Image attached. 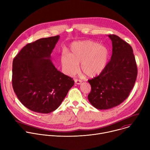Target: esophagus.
Returning a JSON list of instances; mask_svg holds the SVG:
<instances>
[{"label":"esophagus","mask_w":150,"mask_h":150,"mask_svg":"<svg viewBox=\"0 0 150 150\" xmlns=\"http://www.w3.org/2000/svg\"><path fill=\"white\" fill-rule=\"evenodd\" d=\"M75 82L76 84H78V85H80V84H81V83H82V81H81V80H79V79H75Z\"/></svg>","instance_id":"obj_1"}]
</instances>
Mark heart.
Listing matches in <instances>:
<instances>
[{"instance_id": "b5f03b06", "label": "heart", "mask_w": 150, "mask_h": 150, "mask_svg": "<svg viewBox=\"0 0 150 150\" xmlns=\"http://www.w3.org/2000/svg\"><path fill=\"white\" fill-rule=\"evenodd\" d=\"M109 51L105 46L98 45L90 40L77 41L71 46L69 53L60 57L61 65L67 75L72 76L79 71L81 64L82 71L93 78L100 74L108 62Z\"/></svg>"}]
</instances>
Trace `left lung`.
<instances>
[{"label": "left lung", "mask_w": 150, "mask_h": 150, "mask_svg": "<svg viewBox=\"0 0 150 150\" xmlns=\"http://www.w3.org/2000/svg\"><path fill=\"white\" fill-rule=\"evenodd\" d=\"M112 55L104 71L88 80L91 91L88 96L90 103L97 109H109L121 104L132 90L138 69L132 47L115 34Z\"/></svg>", "instance_id": "8db88e82"}]
</instances>
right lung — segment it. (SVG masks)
<instances>
[{
  "instance_id": "obj_1",
  "label": "right lung",
  "mask_w": 150,
  "mask_h": 150,
  "mask_svg": "<svg viewBox=\"0 0 150 150\" xmlns=\"http://www.w3.org/2000/svg\"><path fill=\"white\" fill-rule=\"evenodd\" d=\"M59 39L56 35L28 43L13 60V91L21 103L33 112L49 113L57 109L74 84L50 60Z\"/></svg>"
}]
</instances>
